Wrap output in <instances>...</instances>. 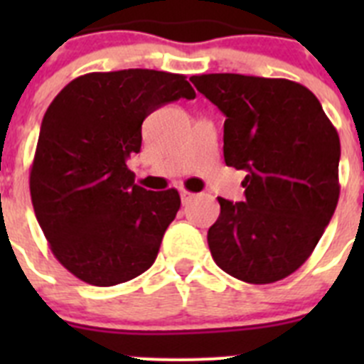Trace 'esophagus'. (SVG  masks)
<instances>
[{
	"label": "esophagus",
	"mask_w": 364,
	"mask_h": 364,
	"mask_svg": "<svg viewBox=\"0 0 364 364\" xmlns=\"http://www.w3.org/2000/svg\"><path fill=\"white\" fill-rule=\"evenodd\" d=\"M193 197H195V195L189 191H186V189H182V191H180V198H182V202H184V204H188Z\"/></svg>",
	"instance_id": "obj_1"
}]
</instances>
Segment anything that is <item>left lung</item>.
Segmentation results:
<instances>
[{
	"label": "left lung",
	"instance_id": "obj_1",
	"mask_svg": "<svg viewBox=\"0 0 364 364\" xmlns=\"http://www.w3.org/2000/svg\"><path fill=\"white\" fill-rule=\"evenodd\" d=\"M224 114V160L244 169V202L218 197L208 231L217 266L250 284L288 277L306 262L339 200L341 142L319 100L284 78L191 76Z\"/></svg>",
	"mask_w": 364,
	"mask_h": 364
}]
</instances>
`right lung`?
Returning a JSON list of instances; mask_svg holds the SVG:
<instances>
[{
  "mask_svg": "<svg viewBox=\"0 0 364 364\" xmlns=\"http://www.w3.org/2000/svg\"><path fill=\"white\" fill-rule=\"evenodd\" d=\"M195 96L184 74L125 69L83 74L53 100L28 186L50 252L74 277L114 286L151 268L180 195L134 184L127 160L147 114Z\"/></svg>",
  "mask_w": 364,
  "mask_h": 364,
  "instance_id": "right-lung-1",
  "label": "right lung"
}]
</instances>
